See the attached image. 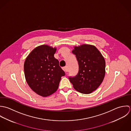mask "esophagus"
<instances>
[{"label":"esophagus","mask_w":131,"mask_h":131,"mask_svg":"<svg viewBox=\"0 0 131 131\" xmlns=\"http://www.w3.org/2000/svg\"><path fill=\"white\" fill-rule=\"evenodd\" d=\"M63 70H64L65 72H67L68 71V68H67V66L63 67Z\"/></svg>","instance_id":"34e87169"}]
</instances>
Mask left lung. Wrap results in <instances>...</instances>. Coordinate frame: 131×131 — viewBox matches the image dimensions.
Here are the masks:
<instances>
[{
  "mask_svg": "<svg viewBox=\"0 0 131 131\" xmlns=\"http://www.w3.org/2000/svg\"><path fill=\"white\" fill-rule=\"evenodd\" d=\"M73 48L72 52L76 56L79 71L77 76L69 78V80L77 91L90 94L100 86L104 78V58L93 45L83 44Z\"/></svg>",
  "mask_w": 131,
  "mask_h": 131,
  "instance_id": "left-lung-1",
  "label": "left lung"
}]
</instances>
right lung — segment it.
Returning <instances> with one entry per match:
<instances>
[{
  "mask_svg": "<svg viewBox=\"0 0 131 131\" xmlns=\"http://www.w3.org/2000/svg\"><path fill=\"white\" fill-rule=\"evenodd\" d=\"M57 48L47 45L36 47L27 57L24 65L27 82L35 93L42 97L57 90L65 72L54 57Z\"/></svg>",
  "mask_w": 131,
  "mask_h": 131,
  "instance_id": "1",
  "label": "right lung"
}]
</instances>
